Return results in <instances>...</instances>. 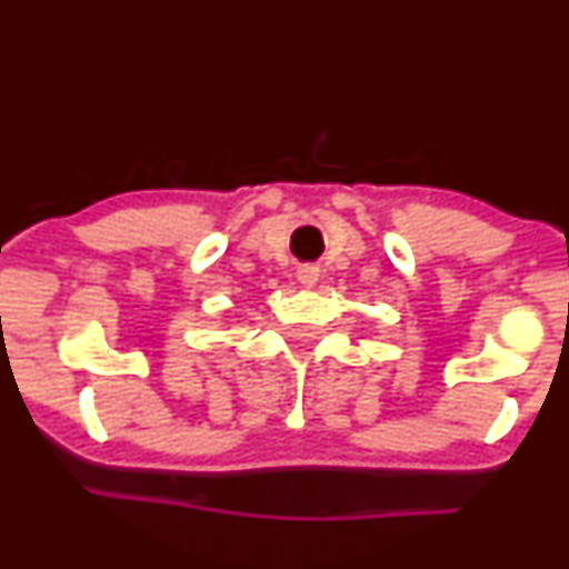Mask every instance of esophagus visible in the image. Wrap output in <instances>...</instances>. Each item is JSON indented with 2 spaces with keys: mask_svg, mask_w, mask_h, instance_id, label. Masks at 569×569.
<instances>
[{
  "mask_svg": "<svg viewBox=\"0 0 569 569\" xmlns=\"http://www.w3.org/2000/svg\"><path fill=\"white\" fill-rule=\"evenodd\" d=\"M297 278H299V283H305V286H315V283H318V267H315V264H305V267H299Z\"/></svg>",
  "mask_w": 569,
  "mask_h": 569,
  "instance_id": "esophagus-1",
  "label": "esophagus"
}]
</instances>
